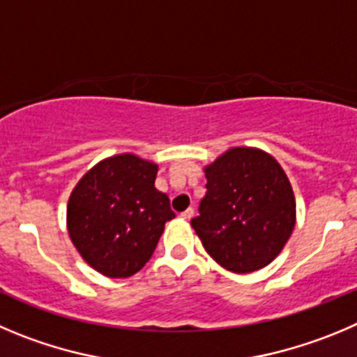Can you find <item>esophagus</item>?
Instances as JSON below:
<instances>
[{
    "mask_svg": "<svg viewBox=\"0 0 357 357\" xmlns=\"http://www.w3.org/2000/svg\"><path fill=\"white\" fill-rule=\"evenodd\" d=\"M192 216H194V209H192V208H188V209H186V211L181 213V218L183 220H190V218H192Z\"/></svg>",
    "mask_w": 357,
    "mask_h": 357,
    "instance_id": "obj_1",
    "label": "esophagus"
}]
</instances>
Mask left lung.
<instances>
[{"label":"left lung","mask_w":357,"mask_h":357,"mask_svg":"<svg viewBox=\"0 0 357 357\" xmlns=\"http://www.w3.org/2000/svg\"><path fill=\"white\" fill-rule=\"evenodd\" d=\"M206 195L192 227L227 271L245 275L275 261L296 225L291 181L275 156L231 148L204 167Z\"/></svg>","instance_id":"8db88e82"}]
</instances>
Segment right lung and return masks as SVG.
Segmentation results:
<instances>
[{
	"mask_svg": "<svg viewBox=\"0 0 357 357\" xmlns=\"http://www.w3.org/2000/svg\"><path fill=\"white\" fill-rule=\"evenodd\" d=\"M158 165L133 153L109 156L89 169L66 206V227L81 257L109 278H128L151 259L171 201L155 188Z\"/></svg>",
	"mask_w": 357,
	"mask_h": 357,
	"instance_id": "right-lung-1",
	"label": "right lung"
}]
</instances>
